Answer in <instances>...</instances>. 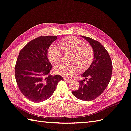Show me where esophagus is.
Returning a JSON list of instances; mask_svg holds the SVG:
<instances>
[{
  "label": "esophagus",
  "instance_id": "esophagus-1",
  "mask_svg": "<svg viewBox=\"0 0 131 131\" xmlns=\"http://www.w3.org/2000/svg\"><path fill=\"white\" fill-rule=\"evenodd\" d=\"M64 81H66V82H70L71 81V79H67V78H64Z\"/></svg>",
  "mask_w": 131,
  "mask_h": 131
}]
</instances>
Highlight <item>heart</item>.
<instances>
[{
    "label": "heart",
    "instance_id": "1",
    "mask_svg": "<svg viewBox=\"0 0 131 131\" xmlns=\"http://www.w3.org/2000/svg\"><path fill=\"white\" fill-rule=\"evenodd\" d=\"M59 46L64 53H71L69 56V61L71 63L56 66L53 70L56 74L71 78L78 73L80 69L81 71L85 70L92 62L93 52L91 46L77 37L68 36L63 39ZM60 47L54 44L48 50V58L53 64L60 63L62 60L63 52Z\"/></svg>",
    "mask_w": 131,
    "mask_h": 131
}]
</instances>
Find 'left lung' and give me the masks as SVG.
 <instances>
[{
	"label": "left lung",
	"instance_id": "8db88e82",
	"mask_svg": "<svg viewBox=\"0 0 131 131\" xmlns=\"http://www.w3.org/2000/svg\"><path fill=\"white\" fill-rule=\"evenodd\" d=\"M90 43L93 51V60L81 76L85 79L79 81V88L72 91L76 98L91 101L97 98L105 90L111 78L112 64L109 53L99 41L81 36Z\"/></svg>",
	"mask_w": 131,
	"mask_h": 131
}]
</instances>
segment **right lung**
Returning <instances> with one entry per match:
<instances>
[{"instance_id":"1","label":"right lung","mask_w":131,"mask_h":131,"mask_svg":"<svg viewBox=\"0 0 131 131\" xmlns=\"http://www.w3.org/2000/svg\"><path fill=\"white\" fill-rule=\"evenodd\" d=\"M56 36H40L27 43L20 52L15 68L20 90L26 98L41 102L50 98L62 76L49 75L52 68L47 57L48 48Z\"/></svg>"}]
</instances>
